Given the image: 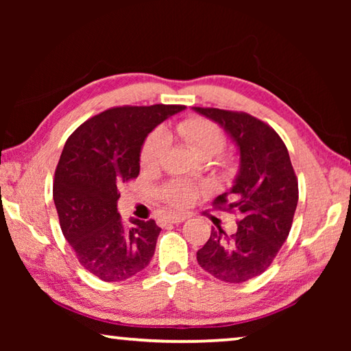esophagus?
Listing matches in <instances>:
<instances>
[{
	"label": "esophagus",
	"instance_id": "34e87169",
	"mask_svg": "<svg viewBox=\"0 0 351 351\" xmlns=\"http://www.w3.org/2000/svg\"><path fill=\"white\" fill-rule=\"evenodd\" d=\"M186 218H187L186 213H171V215H169L167 218H165V221H169V223H182Z\"/></svg>",
	"mask_w": 351,
	"mask_h": 351
}]
</instances>
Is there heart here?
Here are the masks:
<instances>
[{
    "mask_svg": "<svg viewBox=\"0 0 351 351\" xmlns=\"http://www.w3.org/2000/svg\"><path fill=\"white\" fill-rule=\"evenodd\" d=\"M176 133L181 136V139L192 148V150L198 154V156L209 158L213 154L219 153L224 148L226 144V136L221 127L213 121H209L206 117H189L186 121L180 122L176 125ZM169 144V136L165 133V130L156 128L154 132L148 134L144 145L141 150V164L142 167L150 169L158 165L161 161L162 154L167 148ZM218 164L223 169L230 167V159L228 158H219ZM199 192V187L197 184L176 180L169 182L161 190L162 199L165 203H169L173 207H187L190 206L197 198Z\"/></svg>",
    "mask_w": 351,
    "mask_h": 351,
    "instance_id": "heart-1",
    "label": "heart"
}]
</instances>
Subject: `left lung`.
<instances>
[{"label": "left lung", "instance_id": "left-lung-1", "mask_svg": "<svg viewBox=\"0 0 351 351\" xmlns=\"http://www.w3.org/2000/svg\"><path fill=\"white\" fill-rule=\"evenodd\" d=\"M193 110L221 125L240 150L234 186L213 199V207L239 215L237 232L212 229L197 252L198 265L226 283H243L269 268L288 239L299 201L297 176L280 136L243 111Z\"/></svg>", "mask_w": 351, "mask_h": 351}]
</instances>
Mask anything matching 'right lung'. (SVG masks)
I'll return each mask as SVG.
<instances>
[{"instance_id":"add662e5","label":"right lung","mask_w":351,"mask_h":351,"mask_svg":"<svg viewBox=\"0 0 351 351\" xmlns=\"http://www.w3.org/2000/svg\"><path fill=\"white\" fill-rule=\"evenodd\" d=\"M182 110L116 106L83 122L63 147L52 187L58 221L77 260L100 280H127L150 263L161 228L154 219L123 221L119 187L138 178L148 133Z\"/></svg>"}]
</instances>
